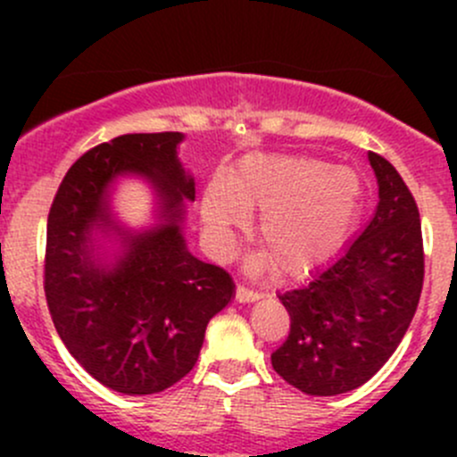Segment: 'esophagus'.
Wrapping results in <instances>:
<instances>
[{
	"instance_id": "obj_1",
	"label": "esophagus",
	"mask_w": 457,
	"mask_h": 457,
	"mask_svg": "<svg viewBox=\"0 0 457 457\" xmlns=\"http://www.w3.org/2000/svg\"><path fill=\"white\" fill-rule=\"evenodd\" d=\"M261 296H262L261 292H256V289H252V287H245V285H238L237 287V301H241V303L258 301Z\"/></svg>"
}]
</instances>
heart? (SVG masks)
<instances>
[{"label":"heart","instance_id":"heart-1","mask_svg":"<svg viewBox=\"0 0 457 457\" xmlns=\"http://www.w3.org/2000/svg\"><path fill=\"white\" fill-rule=\"evenodd\" d=\"M283 274L301 276L325 262L361 207V179L314 156L252 154L210 183L203 220L216 247L229 243L247 212Z\"/></svg>","mask_w":457,"mask_h":457}]
</instances>
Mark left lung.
<instances>
[{"instance_id":"8db88e82","label":"left lung","mask_w":457,"mask_h":457,"mask_svg":"<svg viewBox=\"0 0 457 457\" xmlns=\"http://www.w3.org/2000/svg\"><path fill=\"white\" fill-rule=\"evenodd\" d=\"M378 210L361 237L310 283L280 294L287 340L271 353L274 371L310 395L365 385L398 349L425 280L420 212L398 170L370 152Z\"/></svg>"}]
</instances>
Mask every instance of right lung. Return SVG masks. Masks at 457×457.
<instances>
[{"label": "right lung", "mask_w": 457, "mask_h": 457, "mask_svg": "<svg viewBox=\"0 0 457 457\" xmlns=\"http://www.w3.org/2000/svg\"><path fill=\"white\" fill-rule=\"evenodd\" d=\"M181 132L121 135L72 163L48 212L44 292L54 329L95 380L126 395L168 389L196 365L205 327L234 294L223 267L186 250L179 220L195 181L177 159ZM157 187L166 223L129 237L114 268L91 256L89 228L109 222L104 190L117 173Z\"/></svg>", "instance_id": "add662e5"}]
</instances>
